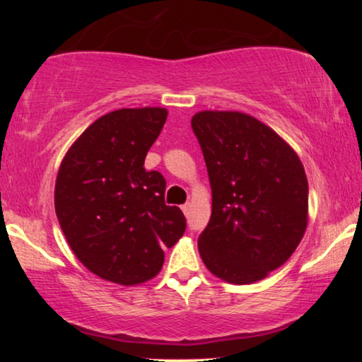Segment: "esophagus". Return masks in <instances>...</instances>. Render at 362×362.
Here are the masks:
<instances>
[{"label":"esophagus","mask_w":362,"mask_h":362,"mask_svg":"<svg viewBox=\"0 0 362 362\" xmlns=\"http://www.w3.org/2000/svg\"><path fill=\"white\" fill-rule=\"evenodd\" d=\"M181 209H182V212H185V214L187 216V214H189V211H191V206H189V204H182Z\"/></svg>","instance_id":"esophagus-1"}]
</instances>
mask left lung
I'll return each instance as SVG.
<instances>
[{"label":"left lung","instance_id":"1","mask_svg":"<svg viewBox=\"0 0 362 362\" xmlns=\"http://www.w3.org/2000/svg\"><path fill=\"white\" fill-rule=\"evenodd\" d=\"M212 189L197 239L207 269L230 284L265 279L298 247L308 222V181L296 153L257 118L199 112L191 120Z\"/></svg>","mask_w":362,"mask_h":362}]
</instances>
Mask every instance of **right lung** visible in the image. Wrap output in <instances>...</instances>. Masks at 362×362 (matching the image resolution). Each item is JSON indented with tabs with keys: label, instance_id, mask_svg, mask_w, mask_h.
Wrapping results in <instances>:
<instances>
[{
	"label": "right lung",
	"instance_id": "1",
	"mask_svg": "<svg viewBox=\"0 0 362 362\" xmlns=\"http://www.w3.org/2000/svg\"><path fill=\"white\" fill-rule=\"evenodd\" d=\"M160 107L122 108L92 123L64 156L56 214L77 259L120 285L155 276L186 230L180 207L166 206V181L145 158L163 130Z\"/></svg>",
	"mask_w": 362,
	"mask_h": 362
}]
</instances>
